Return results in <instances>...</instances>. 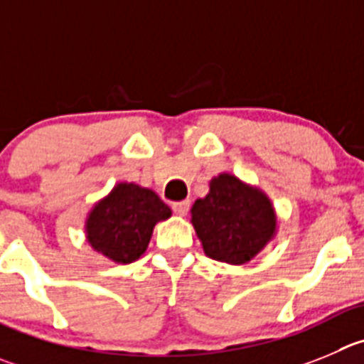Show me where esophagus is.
Instances as JSON below:
<instances>
[{
  "label": "esophagus",
  "mask_w": 364,
  "mask_h": 364,
  "mask_svg": "<svg viewBox=\"0 0 364 364\" xmlns=\"http://www.w3.org/2000/svg\"><path fill=\"white\" fill-rule=\"evenodd\" d=\"M190 208V201H178V203H172V212L176 215H186Z\"/></svg>",
  "instance_id": "esophagus-1"
}]
</instances>
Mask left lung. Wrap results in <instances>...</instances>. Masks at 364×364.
Instances as JSON below:
<instances>
[{"label":"left lung","instance_id":"1","mask_svg":"<svg viewBox=\"0 0 364 364\" xmlns=\"http://www.w3.org/2000/svg\"><path fill=\"white\" fill-rule=\"evenodd\" d=\"M192 224L210 259L228 264L253 259L277 226L269 199L230 174L212 179L208 196L192 206Z\"/></svg>","mask_w":364,"mask_h":364}]
</instances>
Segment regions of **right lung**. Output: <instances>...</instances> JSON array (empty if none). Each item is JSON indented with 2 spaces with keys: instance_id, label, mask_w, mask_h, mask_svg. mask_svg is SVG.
Wrapping results in <instances>:
<instances>
[{
  "instance_id": "add662e5",
  "label": "right lung",
  "mask_w": 364,
  "mask_h": 364,
  "mask_svg": "<svg viewBox=\"0 0 364 364\" xmlns=\"http://www.w3.org/2000/svg\"><path fill=\"white\" fill-rule=\"evenodd\" d=\"M166 217L171 208L152 190L122 183L90 213L87 240L114 262H134L147 250L154 224Z\"/></svg>"
}]
</instances>
